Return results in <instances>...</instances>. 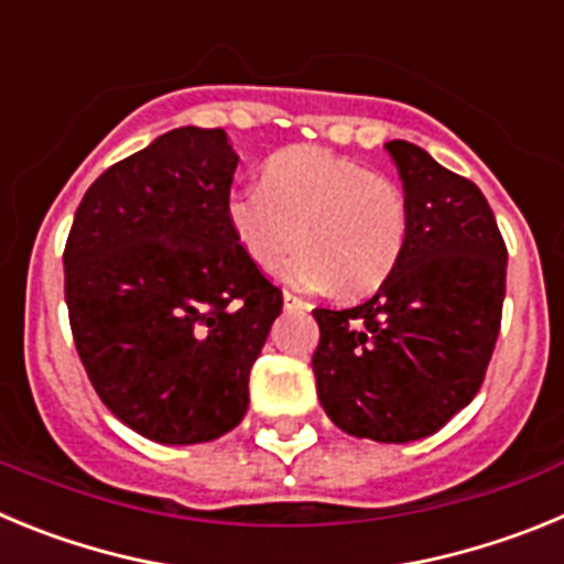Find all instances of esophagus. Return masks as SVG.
<instances>
[{"mask_svg": "<svg viewBox=\"0 0 564 564\" xmlns=\"http://www.w3.org/2000/svg\"><path fill=\"white\" fill-rule=\"evenodd\" d=\"M282 302H285L288 311H307V307H311V305H307V302H305V299H299L296 293H291V291L282 293Z\"/></svg>", "mask_w": 564, "mask_h": 564, "instance_id": "1", "label": "esophagus"}]
</instances>
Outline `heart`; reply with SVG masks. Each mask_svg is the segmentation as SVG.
I'll list each match as a JSON object with an SVG mask.
<instances>
[{"mask_svg":"<svg viewBox=\"0 0 564 564\" xmlns=\"http://www.w3.org/2000/svg\"><path fill=\"white\" fill-rule=\"evenodd\" d=\"M226 214L237 246L262 271L302 246L282 271L302 291L372 293L410 237V203L395 181L316 147L273 154L262 183L234 188Z\"/></svg>","mask_w":564,"mask_h":564,"instance_id":"heart-1","label":"heart"}]
</instances>
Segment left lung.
<instances>
[{
  "label": "left lung",
  "instance_id": "8db88e82",
  "mask_svg": "<svg viewBox=\"0 0 564 564\" xmlns=\"http://www.w3.org/2000/svg\"><path fill=\"white\" fill-rule=\"evenodd\" d=\"M410 203L395 271L364 305L316 307L318 401L338 430L378 443L435 435L471 403L500 336L508 251L480 188L390 141Z\"/></svg>",
  "mask_w": 564,
  "mask_h": 564
}]
</instances>
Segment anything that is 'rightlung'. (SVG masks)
I'll return each instance as SVG.
<instances>
[{"label": "right lung", "instance_id": "obj_1", "mask_svg": "<svg viewBox=\"0 0 564 564\" xmlns=\"http://www.w3.org/2000/svg\"><path fill=\"white\" fill-rule=\"evenodd\" d=\"M237 154L181 127L87 188L64 246V299L89 383L121 423L166 446L226 435L282 291L228 226Z\"/></svg>", "mask_w": 564, "mask_h": 564}]
</instances>
